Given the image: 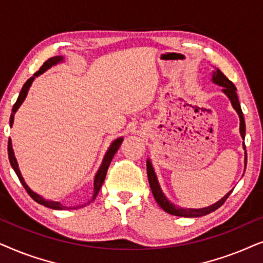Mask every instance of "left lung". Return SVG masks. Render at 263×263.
Here are the masks:
<instances>
[{
    "mask_svg": "<svg viewBox=\"0 0 263 263\" xmlns=\"http://www.w3.org/2000/svg\"><path fill=\"white\" fill-rule=\"evenodd\" d=\"M212 82L216 84V85L222 86V92L225 93L227 97H229V100L231 101V104H232L234 110L237 111L238 117H239V121H240L239 132H240L241 138H243V141H244V138H246V121H244L243 111H241L239 101H238L236 86H234V84L231 82V80L227 79L226 76L223 74V73L218 68H216L215 71H213ZM243 148H244V150H246V145L244 144H243ZM246 167H247V152H246V159H244V171H246ZM146 173H148V180H149L150 189H152L154 198H155L157 204H159L164 212H167L168 214H172L176 216H184V218H198V216L207 215V214H209V213L216 211L219 207H221V205L223 204V202L226 201L227 197L231 195V192H232V190H231L230 192H227V194L223 196L221 199H219L218 202L214 203V204L209 205V207L199 208V209L181 208L171 202L170 199L164 196L162 190H161L160 183H159V180H157L156 173H155V171H154L153 163H152V161H150V159L146 160Z\"/></svg>",
    "mask_w": 263,
    "mask_h": 263,
    "instance_id": "obj_1",
    "label": "left lung"
}]
</instances>
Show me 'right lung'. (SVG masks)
I'll list each match as a JSON object with an SVG mask.
<instances>
[{
	"mask_svg": "<svg viewBox=\"0 0 263 263\" xmlns=\"http://www.w3.org/2000/svg\"><path fill=\"white\" fill-rule=\"evenodd\" d=\"M61 62H64V56H54V58H50V59H49V60H47V61L44 62L43 66H42V67L40 68V71H37L36 73H34V74L31 77V78L27 80L25 84H24L23 89H22V91H20V93H19V97H17L15 104H14V106H13L12 115H10V119H9V126H10V127H12L13 122H14V114L16 113V110L19 109V107L22 106L24 101H25L26 96H27V92H29V89L31 87V85H32L33 80L36 79V77L43 74L45 71H48L49 68L52 67V66H55V65H58V64H61ZM122 141H124V138H122V137H119L117 139H114V141L111 142V144L109 145V148H108L107 153L104 154L102 163H101L99 171H97L96 174H95V178H93V194H92V198L89 199V201H87V203H85V204H84V205L89 204L90 202H92L93 199L96 198V196H97V194H99L101 186H102V184H103V181H104V178H106L108 167H109V164L111 162V159H113V157H114L115 153L118 152L119 146L121 145ZM8 157H9L10 166H12V168L14 170V172L16 173V176H17V178H19L20 183L23 184V186L25 187V190L27 191V194H29L31 197L34 199V201H36L37 203H40V204H42V205H44V207L50 208V209H56V211H62V209H67L68 208V207H65V205H62L60 202L51 201V199H45L43 196L38 195L33 190H31L29 185L26 184L25 179H24V178H23L22 172H20V170H19V164H17L16 157H15V155H14V150H13V146H12V139H10V138H9V141H8ZM84 205H79V207H84ZM79 207H77V208H79ZM73 209H74V207H73Z\"/></svg>",
	"mask_w": 263,
	"mask_h": 263,
	"instance_id": "add662e5",
	"label": "right lung"
}]
</instances>
